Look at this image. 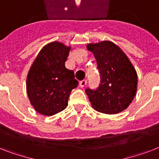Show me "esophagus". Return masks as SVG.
Listing matches in <instances>:
<instances>
[{
    "instance_id": "1",
    "label": "esophagus",
    "mask_w": 159,
    "mask_h": 159,
    "mask_svg": "<svg viewBox=\"0 0 159 159\" xmlns=\"http://www.w3.org/2000/svg\"><path fill=\"white\" fill-rule=\"evenodd\" d=\"M80 87H84L86 85H87V80H82L81 82H80Z\"/></svg>"
}]
</instances>
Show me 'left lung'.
<instances>
[{
  "instance_id": "1",
  "label": "left lung",
  "mask_w": 159,
  "mask_h": 159,
  "mask_svg": "<svg viewBox=\"0 0 159 159\" xmlns=\"http://www.w3.org/2000/svg\"><path fill=\"white\" fill-rule=\"evenodd\" d=\"M87 49L94 54L101 82L97 88H87L92 107L105 114L125 110L135 97L138 77L124 52L111 41L90 43Z\"/></svg>"
}]
</instances>
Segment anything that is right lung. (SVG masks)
Here are the masks:
<instances>
[{
  "label": "right lung",
  "instance_id": "right-lung-1",
  "mask_svg": "<svg viewBox=\"0 0 159 159\" xmlns=\"http://www.w3.org/2000/svg\"><path fill=\"white\" fill-rule=\"evenodd\" d=\"M70 48L53 42L40 50L27 77V93L39 113L53 116L66 108L69 95L77 87L74 72L65 67Z\"/></svg>",
  "mask_w": 159,
  "mask_h": 159
}]
</instances>
